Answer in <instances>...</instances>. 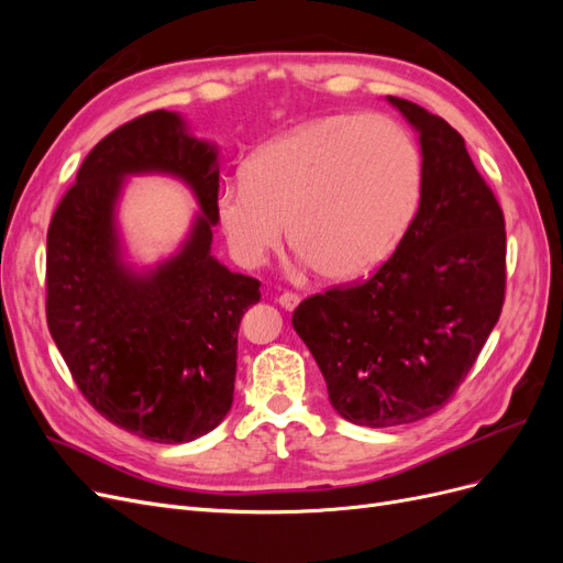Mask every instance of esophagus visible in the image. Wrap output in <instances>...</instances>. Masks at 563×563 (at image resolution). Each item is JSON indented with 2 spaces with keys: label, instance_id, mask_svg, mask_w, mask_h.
<instances>
[{
  "label": "esophagus",
  "instance_id": "obj_1",
  "mask_svg": "<svg viewBox=\"0 0 563 563\" xmlns=\"http://www.w3.org/2000/svg\"><path fill=\"white\" fill-rule=\"evenodd\" d=\"M277 302L282 305V308H284L286 312H294V310L298 308L300 296H296V294H282V296L277 298Z\"/></svg>",
  "mask_w": 563,
  "mask_h": 563
}]
</instances>
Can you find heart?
I'll list each match as a JSON object with an SVG mask.
<instances>
[{
    "label": "heart",
    "mask_w": 563,
    "mask_h": 563,
    "mask_svg": "<svg viewBox=\"0 0 563 563\" xmlns=\"http://www.w3.org/2000/svg\"><path fill=\"white\" fill-rule=\"evenodd\" d=\"M420 192V150L397 119L329 114L255 150L244 180L216 192L213 213L242 267H261L288 232L302 265L352 282L397 253Z\"/></svg>",
    "instance_id": "heart-1"
}]
</instances>
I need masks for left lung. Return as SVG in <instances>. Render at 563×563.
Segmentation results:
<instances>
[{"label":"left lung","instance_id":"8db88e82","mask_svg":"<svg viewBox=\"0 0 563 563\" xmlns=\"http://www.w3.org/2000/svg\"><path fill=\"white\" fill-rule=\"evenodd\" d=\"M418 133L422 192L411 230L368 282L302 300L294 329L338 416L395 428L432 416L479 356L505 300V220L460 135L397 96Z\"/></svg>","mask_w":563,"mask_h":563}]
</instances>
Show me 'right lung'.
Masks as SVG:
<instances>
[{"label":"right lung","instance_id":"obj_1","mask_svg":"<svg viewBox=\"0 0 563 563\" xmlns=\"http://www.w3.org/2000/svg\"><path fill=\"white\" fill-rule=\"evenodd\" d=\"M133 175H172L200 211L155 266L128 255L118 201ZM218 145L180 112L155 110L84 159L46 236V321L81 395L117 428L157 444L216 430L234 399L236 331L261 282L211 253Z\"/></svg>","mask_w":563,"mask_h":563}]
</instances>
